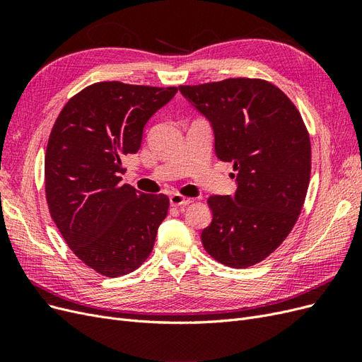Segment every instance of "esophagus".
<instances>
[{
    "label": "esophagus",
    "instance_id": "esophagus-1",
    "mask_svg": "<svg viewBox=\"0 0 362 362\" xmlns=\"http://www.w3.org/2000/svg\"><path fill=\"white\" fill-rule=\"evenodd\" d=\"M190 202H193L192 198H185V196H182L180 193L170 194V205L172 206H185V205H189Z\"/></svg>",
    "mask_w": 362,
    "mask_h": 362
}]
</instances>
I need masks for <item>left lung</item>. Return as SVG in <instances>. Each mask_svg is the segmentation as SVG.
<instances>
[{
    "mask_svg": "<svg viewBox=\"0 0 362 362\" xmlns=\"http://www.w3.org/2000/svg\"><path fill=\"white\" fill-rule=\"evenodd\" d=\"M211 122L216 154L234 164L237 190L210 196L205 250L234 269L258 264L298 222L311 177V141L290 98L261 78L180 86Z\"/></svg>",
    "mask_w": 362,
    "mask_h": 362,
    "instance_id": "1",
    "label": "left lung"
}]
</instances>
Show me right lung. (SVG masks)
Returning <instances> with one entry per match:
<instances>
[{
  "instance_id": "1",
  "label": "right lung",
  "mask_w": 362,
  "mask_h": 362,
  "mask_svg": "<svg viewBox=\"0 0 362 362\" xmlns=\"http://www.w3.org/2000/svg\"><path fill=\"white\" fill-rule=\"evenodd\" d=\"M178 87L100 81L64 104L45 154L49 214L86 266L117 278L151 255L166 218V194L122 184L124 160L140 149L144 127Z\"/></svg>"
}]
</instances>
